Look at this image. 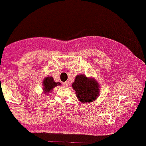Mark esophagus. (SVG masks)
<instances>
[{
	"mask_svg": "<svg viewBox=\"0 0 146 146\" xmlns=\"http://www.w3.org/2000/svg\"><path fill=\"white\" fill-rule=\"evenodd\" d=\"M63 86H65V87H68V86H69V82L68 81H66L64 82V83H63Z\"/></svg>",
	"mask_w": 146,
	"mask_h": 146,
	"instance_id": "esophagus-1",
	"label": "esophagus"
}]
</instances>
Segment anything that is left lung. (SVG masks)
Masks as SVG:
<instances>
[{"mask_svg":"<svg viewBox=\"0 0 146 146\" xmlns=\"http://www.w3.org/2000/svg\"><path fill=\"white\" fill-rule=\"evenodd\" d=\"M76 97L83 103H91L98 98L100 88L99 83L93 77H87L86 75L79 74L75 78L72 83Z\"/></svg>","mask_w":146,"mask_h":146,"instance_id":"obj_1","label":"left lung"}]
</instances>
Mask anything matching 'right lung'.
<instances>
[{"instance_id": "1", "label": "right lung", "mask_w": 146, "mask_h": 146, "mask_svg": "<svg viewBox=\"0 0 146 146\" xmlns=\"http://www.w3.org/2000/svg\"><path fill=\"white\" fill-rule=\"evenodd\" d=\"M61 83L60 82L54 81L52 76L46 77L43 80V93L45 95H49L50 93L53 91V89L58 86H60Z\"/></svg>"}]
</instances>
